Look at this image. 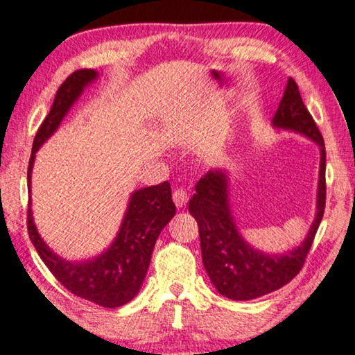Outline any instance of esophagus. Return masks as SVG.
Returning <instances> with one entry per match:
<instances>
[{
    "label": "esophagus",
    "instance_id": "34e87169",
    "mask_svg": "<svg viewBox=\"0 0 355 355\" xmlns=\"http://www.w3.org/2000/svg\"><path fill=\"white\" fill-rule=\"evenodd\" d=\"M173 201H174V205H176L178 209L184 207L189 202L187 191H185L184 189H176L173 191Z\"/></svg>",
    "mask_w": 355,
    "mask_h": 355
}]
</instances>
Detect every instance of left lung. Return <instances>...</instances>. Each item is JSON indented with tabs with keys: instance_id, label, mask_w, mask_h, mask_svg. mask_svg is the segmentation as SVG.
Instances as JSON below:
<instances>
[{
	"instance_id": "left-lung-1",
	"label": "left lung",
	"mask_w": 355,
	"mask_h": 355,
	"mask_svg": "<svg viewBox=\"0 0 355 355\" xmlns=\"http://www.w3.org/2000/svg\"><path fill=\"white\" fill-rule=\"evenodd\" d=\"M275 129L297 132L321 150L316 216L304 242L280 254L253 248L241 236L230 206V178L225 170H211L195 187L189 212L198 223L202 264L217 291L232 300H252L280 289L299 274L315 239L325 207V146L321 132L302 101L293 78L272 119Z\"/></svg>"
}]
</instances>
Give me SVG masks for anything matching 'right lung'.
I'll use <instances>...</instances> for the list:
<instances>
[{"label": "right lung", "mask_w": 355, "mask_h": 355, "mask_svg": "<svg viewBox=\"0 0 355 355\" xmlns=\"http://www.w3.org/2000/svg\"><path fill=\"white\" fill-rule=\"evenodd\" d=\"M97 78L92 69H80L64 80L53 105L34 137L28 165V193L31 195V173L39 148L60 127L64 116L77 102L81 92ZM176 214L168 181L153 187L135 190L130 195L114 241L98 257L85 261H66L44 242L33 220L31 202L28 205V234L40 259L67 291L94 304L116 309L125 305L138 294L148 274L157 237Z\"/></svg>", "instance_id": "obj_1"}]
</instances>
